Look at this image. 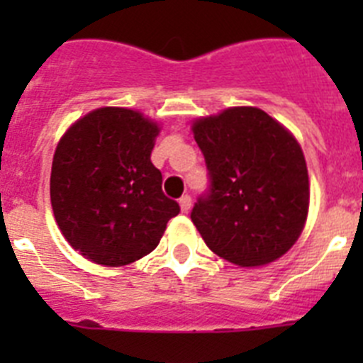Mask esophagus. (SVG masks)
<instances>
[{
	"mask_svg": "<svg viewBox=\"0 0 363 363\" xmlns=\"http://www.w3.org/2000/svg\"><path fill=\"white\" fill-rule=\"evenodd\" d=\"M179 209H182V213H189V209H191V196L189 194L179 198Z\"/></svg>",
	"mask_w": 363,
	"mask_h": 363,
	"instance_id": "1",
	"label": "esophagus"
}]
</instances>
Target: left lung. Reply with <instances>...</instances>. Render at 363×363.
<instances>
[{
    "label": "left lung",
    "instance_id": "left-lung-1",
    "mask_svg": "<svg viewBox=\"0 0 363 363\" xmlns=\"http://www.w3.org/2000/svg\"><path fill=\"white\" fill-rule=\"evenodd\" d=\"M192 133L211 185L191 220L207 247L240 267L284 256L309 213V176L296 138L256 107L200 118Z\"/></svg>",
    "mask_w": 363,
    "mask_h": 363
}]
</instances>
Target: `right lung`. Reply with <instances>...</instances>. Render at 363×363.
I'll return each instance as SVG.
<instances>
[{
    "instance_id": "1",
    "label": "right lung",
    "mask_w": 363,
    "mask_h": 363,
    "mask_svg": "<svg viewBox=\"0 0 363 363\" xmlns=\"http://www.w3.org/2000/svg\"><path fill=\"white\" fill-rule=\"evenodd\" d=\"M160 127L142 112L101 107L69 127L56 147L50 203L72 249L121 267L152 252L179 205L150 162Z\"/></svg>"
}]
</instances>
